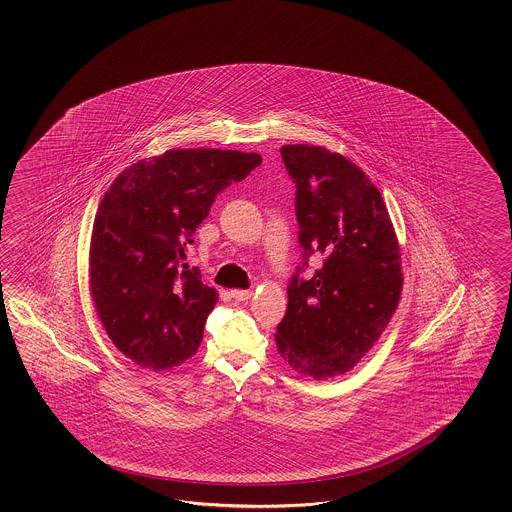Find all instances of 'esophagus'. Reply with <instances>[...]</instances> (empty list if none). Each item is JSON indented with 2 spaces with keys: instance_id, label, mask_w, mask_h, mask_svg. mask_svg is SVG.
<instances>
[{
  "instance_id": "1",
  "label": "esophagus",
  "mask_w": 512,
  "mask_h": 512,
  "mask_svg": "<svg viewBox=\"0 0 512 512\" xmlns=\"http://www.w3.org/2000/svg\"><path fill=\"white\" fill-rule=\"evenodd\" d=\"M231 295H233L234 300H238V302H246V300H249L251 298V291H246V289H234V291H231Z\"/></svg>"
}]
</instances>
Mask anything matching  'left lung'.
Returning <instances> with one entry per match:
<instances>
[{
    "mask_svg": "<svg viewBox=\"0 0 512 512\" xmlns=\"http://www.w3.org/2000/svg\"><path fill=\"white\" fill-rule=\"evenodd\" d=\"M281 157L296 184L304 264L315 255L321 268L291 279L276 345L295 372L326 381L353 370L385 332L402 295V253L379 189L353 161L313 144H285Z\"/></svg>",
    "mask_w": 512,
    "mask_h": 512,
    "instance_id": "1",
    "label": "left lung"
}]
</instances>
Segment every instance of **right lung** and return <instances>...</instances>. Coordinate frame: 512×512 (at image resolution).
Listing matches in <instances>:
<instances>
[{"instance_id":"1","label":"right lung","mask_w":512,"mask_h":512,"mask_svg":"<svg viewBox=\"0 0 512 512\" xmlns=\"http://www.w3.org/2000/svg\"><path fill=\"white\" fill-rule=\"evenodd\" d=\"M263 157L189 148L140 159L103 195L90 242V295L110 340L140 368L172 370L199 349L216 289L186 263L217 193Z\"/></svg>"}]
</instances>
